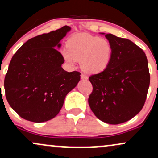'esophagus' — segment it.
<instances>
[{
  "instance_id": "esophagus-1",
  "label": "esophagus",
  "mask_w": 158,
  "mask_h": 158,
  "mask_svg": "<svg viewBox=\"0 0 158 158\" xmlns=\"http://www.w3.org/2000/svg\"><path fill=\"white\" fill-rule=\"evenodd\" d=\"M81 79H83V80H88V77H87L86 75H85V74L81 73Z\"/></svg>"
}]
</instances>
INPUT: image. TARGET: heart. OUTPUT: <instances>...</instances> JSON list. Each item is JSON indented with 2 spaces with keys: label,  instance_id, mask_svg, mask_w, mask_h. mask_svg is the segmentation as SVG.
Instances as JSON below:
<instances>
[{
  "label": "heart",
  "instance_id": "heart-1",
  "mask_svg": "<svg viewBox=\"0 0 158 158\" xmlns=\"http://www.w3.org/2000/svg\"><path fill=\"white\" fill-rule=\"evenodd\" d=\"M113 48L108 40L88 33H78L70 38L61 55L71 66L80 61L81 68L90 74L100 73L110 64Z\"/></svg>",
  "mask_w": 158,
  "mask_h": 158
}]
</instances>
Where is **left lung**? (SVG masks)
I'll return each mask as SVG.
<instances>
[{
	"label": "left lung",
	"instance_id": "8db88e82",
	"mask_svg": "<svg viewBox=\"0 0 158 158\" xmlns=\"http://www.w3.org/2000/svg\"><path fill=\"white\" fill-rule=\"evenodd\" d=\"M113 53L106 70L89 77L90 109L98 119L117 125L133 118L144 106L150 83L147 58L130 40L105 34Z\"/></svg>",
	"mask_w": 158,
	"mask_h": 158
}]
</instances>
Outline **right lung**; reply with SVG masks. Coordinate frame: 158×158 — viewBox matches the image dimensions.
Here are the masks:
<instances>
[{
  "instance_id": "obj_1",
  "label": "right lung",
  "mask_w": 158,
  "mask_h": 158,
  "mask_svg": "<svg viewBox=\"0 0 158 158\" xmlns=\"http://www.w3.org/2000/svg\"><path fill=\"white\" fill-rule=\"evenodd\" d=\"M71 30L61 29L32 38L12 56L4 79L9 104L21 117L43 123L56 117L65 97L77 86L80 73L61 68L64 59L57 49Z\"/></svg>"
}]
</instances>
